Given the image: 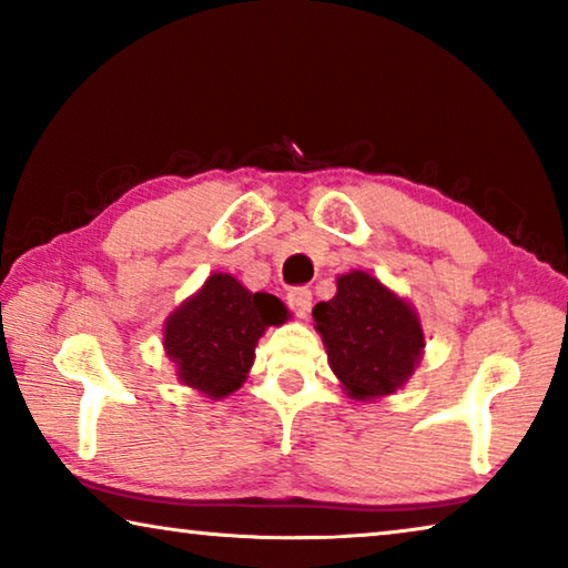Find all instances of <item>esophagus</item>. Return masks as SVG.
<instances>
[{"instance_id": "1", "label": "esophagus", "mask_w": 568, "mask_h": 568, "mask_svg": "<svg viewBox=\"0 0 568 568\" xmlns=\"http://www.w3.org/2000/svg\"><path fill=\"white\" fill-rule=\"evenodd\" d=\"M287 305H291L301 318H305L313 307V293L307 291V287H293V291L287 293Z\"/></svg>"}]
</instances>
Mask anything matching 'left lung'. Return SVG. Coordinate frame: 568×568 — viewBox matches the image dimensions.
I'll use <instances>...</instances> for the list:
<instances>
[{"label": "left lung", "instance_id": "8db88e82", "mask_svg": "<svg viewBox=\"0 0 568 568\" xmlns=\"http://www.w3.org/2000/svg\"><path fill=\"white\" fill-rule=\"evenodd\" d=\"M313 321L335 378L361 403L406 386L426 348L416 307L365 271L338 275V291L313 307Z\"/></svg>", "mask_w": 568, "mask_h": 568}]
</instances>
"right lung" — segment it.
<instances>
[{
	"mask_svg": "<svg viewBox=\"0 0 568 568\" xmlns=\"http://www.w3.org/2000/svg\"><path fill=\"white\" fill-rule=\"evenodd\" d=\"M285 321L287 307L275 295L247 291L230 273H213L168 315L162 345L182 386L220 400L245 383L263 333Z\"/></svg>",
	"mask_w": 568,
	"mask_h": 568,
	"instance_id": "right-lung-1",
	"label": "right lung"
}]
</instances>
